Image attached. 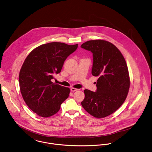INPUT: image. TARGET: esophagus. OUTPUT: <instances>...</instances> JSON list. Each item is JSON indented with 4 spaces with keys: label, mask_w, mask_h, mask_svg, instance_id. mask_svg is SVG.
I'll return each instance as SVG.
<instances>
[{
    "label": "esophagus",
    "mask_w": 152,
    "mask_h": 152,
    "mask_svg": "<svg viewBox=\"0 0 152 152\" xmlns=\"http://www.w3.org/2000/svg\"><path fill=\"white\" fill-rule=\"evenodd\" d=\"M70 91H72V92H74V91H78V89H76V88H72L70 89Z\"/></svg>",
    "instance_id": "34e87169"
}]
</instances>
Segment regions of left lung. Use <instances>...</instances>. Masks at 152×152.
<instances>
[{
	"label": "left lung",
	"instance_id": "obj_1",
	"mask_svg": "<svg viewBox=\"0 0 152 152\" xmlns=\"http://www.w3.org/2000/svg\"><path fill=\"white\" fill-rule=\"evenodd\" d=\"M81 48L93 53L91 74L99 77L96 91L85 89L81 104L93 117L103 118L117 110L126 99L130 87L127 64L120 50L106 40H89Z\"/></svg>",
	"mask_w": 152,
	"mask_h": 152
}]
</instances>
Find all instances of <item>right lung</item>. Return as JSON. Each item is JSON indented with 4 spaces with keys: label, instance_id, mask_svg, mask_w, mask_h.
<instances>
[{
    "label": "right lung",
    "instance_id": "1",
    "mask_svg": "<svg viewBox=\"0 0 152 152\" xmlns=\"http://www.w3.org/2000/svg\"><path fill=\"white\" fill-rule=\"evenodd\" d=\"M77 46L48 43L33 49L25 60L19 73L20 90L28 106L37 115H54L69 97L70 89L53 83L51 79L53 73L61 72L64 61Z\"/></svg>",
    "mask_w": 152,
    "mask_h": 152
}]
</instances>
